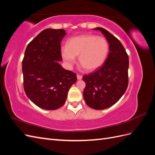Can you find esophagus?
Wrapping results in <instances>:
<instances>
[{
  "label": "esophagus",
  "mask_w": 155,
  "mask_h": 155,
  "mask_svg": "<svg viewBox=\"0 0 155 155\" xmlns=\"http://www.w3.org/2000/svg\"><path fill=\"white\" fill-rule=\"evenodd\" d=\"M77 78H78V79H82V76H81V75H79V74H78L77 75Z\"/></svg>",
  "instance_id": "esophagus-1"
}]
</instances>
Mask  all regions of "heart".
<instances>
[{
    "instance_id": "b5f03b06",
    "label": "heart",
    "mask_w": 155,
    "mask_h": 155,
    "mask_svg": "<svg viewBox=\"0 0 155 155\" xmlns=\"http://www.w3.org/2000/svg\"><path fill=\"white\" fill-rule=\"evenodd\" d=\"M109 49V43L104 37L83 34L68 39L67 47L61 49V55L69 65L79 56V64L87 71H93L104 63Z\"/></svg>"
}]
</instances>
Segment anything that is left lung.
I'll use <instances>...</instances> for the list:
<instances>
[{
  "label": "left lung",
  "instance_id": "left-lung-1",
  "mask_svg": "<svg viewBox=\"0 0 155 155\" xmlns=\"http://www.w3.org/2000/svg\"><path fill=\"white\" fill-rule=\"evenodd\" d=\"M109 43V54L104 64L83 77L86 86L83 97L87 105L96 110L109 108L118 101L128 87L129 56L121 42L103 28H96Z\"/></svg>",
  "mask_w": 155,
  "mask_h": 155
}]
</instances>
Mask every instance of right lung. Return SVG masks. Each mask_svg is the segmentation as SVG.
<instances>
[{
    "label": "right lung",
    "instance_id": "add662e5",
    "mask_svg": "<svg viewBox=\"0 0 155 155\" xmlns=\"http://www.w3.org/2000/svg\"><path fill=\"white\" fill-rule=\"evenodd\" d=\"M65 34L63 29L42 31L28 45L22 59L26 94L43 109L62 107L70 87L77 80L76 73L64 69L58 62L62 60L61 42Z\"/></svg>",
    "mask_w": 155,
    "mask_h": 155
}]
</instances>
